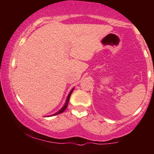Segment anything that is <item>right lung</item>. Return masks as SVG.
Masks as SVG:
<instances>
[{
    "mask_svg": "<svg viewBox=\"0 0 154 154\" xmlns=\"http://www.w3.org/2000/svg\"><path fill=\"white\" fill-rule=\"evenodd\" d=\"M73 90L74 89H72V91H71V92H70L69 93V95H68V97H67V99H66V103H65V105L63 106V107L62 108V109H61V110H60L59 111H58L57 113H56V114H54V115H56V114H61V113H62V112H63V111H64L65 110H66V107H67V105H68V103H69V98H70V96H71V94H72V91H73Z\"/></svg>",
    "mask_w": 154,
    "mask_h": 154,
    "instance_id": "right-lung-1",
    "label": "right lung"
}]
</instances>
